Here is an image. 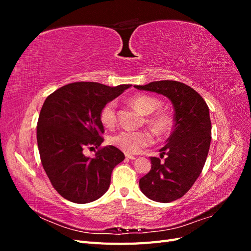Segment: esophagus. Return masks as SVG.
<instances>
[{
    "label": "esophagus",
    "mask_w": 251,
    "mask_h": 251,
    "mask_svg": "<svg viewBox=\"0 0 251 251\" xmlns=\"http://www.w3.org/2000/svg\"><path fill=\"white\" fill-rule=\"evenodd\" d=\"M126 159H130V160H134V159H136V157H135V156L128 155V154H126Z\"/></svg>",
    "instance_id": "34e87169"
}]
</instances>
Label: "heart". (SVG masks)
Here are the masks:
<instances>
[{
    "label": "heart",
    "instance_id": "heart-1",
    "mask_svg": "<svg viewBox=\"0 0 251 251\" xmlns=\"http://www.w3.org/2000/svg\"><path fill=\"white\" fill-rule=\"evenodd\" d=\"M133 107L137 109L143 115H150L162 108V101L159 98L151 95H137L131 100ZM117 103L111 100L103 104L100 112V123L105 127H113L117 121ZM149 125L154 128L158 135H166L172 131L174 126V118L172 114L165 111H159L148 119ZM112 146L125 151L126 154H137L142 148L153 143L154 136L150 131H120L110 137Z\"/></svg>",
    "mask_w": 251,
    "mask_h": 251
}]
</instances>
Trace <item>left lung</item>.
<instances>
[{"mask_svg": "<svg viewBox=\"0 0 251 251\" xmlns=\"http://www.w3.org/2000/svg\"><path fill=\"white\" fill-rule=\"evenodd\" d=\"M136 89L162 94L174 105V128L161 158L151 157V171L139 180L149 199L169 203L183 197L198 179L208 155L211 139L209 110L193 88L176 80H159Z\"/></svg>", "mask_w": 251, "mask_h": 251, "instance_id": "8db88e82", "label": "left lung"}]
</instances>
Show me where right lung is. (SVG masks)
<instances>
[{"instance_id":"obj_1","label":"right lung","mask_w":251,"mask_h":251,"mask_svg":"<svg viewBox=\"0 0 251 251\" xmlns=\"http://www.w3.org/2000/svg\"><path fill=\"white\" fill-rule=\"evenodd\" d=\"M130 87L72 82L45 100L37 121V147L52 186L65 199L85 204L108 191L112 171L125 155L113 146L100 148L104 128L100 112ZM94 146L99 149L95 157L86 156L84 150Z\"/></svg>"}]
</instances>
